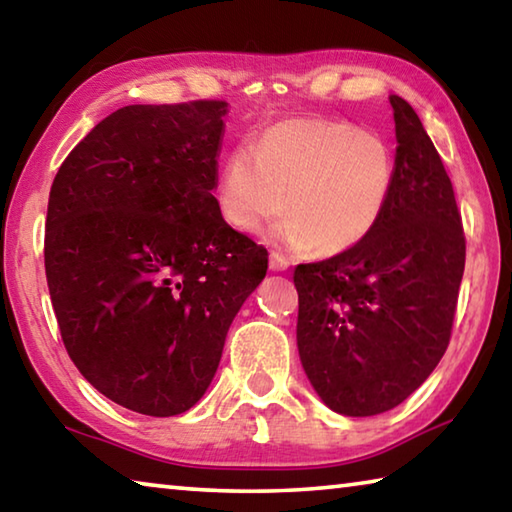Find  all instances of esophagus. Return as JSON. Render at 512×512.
<instances>
[{"label": "esophagus", "instance_id": "34e87169", "mask_svg": "<svg viewBox=\"0 0 512 512\" xmlns=\"http://www.w3.org/2000/svg\"><path fill=\"white\" fill-rule=\"evenodd\" d=\"M268 264H271L273 271H287V268H289V259L284 257L282 253H277V250H273L271 257H268Z\"/></svg>", "mask_w": 512, "mask_h": 512}]
</instances>
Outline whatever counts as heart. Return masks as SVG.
Returning a JSON list of instances; mask_svg holds the SVG:
<instances>
[{
	"instance_id": "heart-1",
	"label": "heart",
	"mask_w": 512,
	"mask_h": 512,
	"mask_svg": "<svg viewBox=\"0 0 512 512\" xmlns=\"http://www.w3.org/2000/svg\"><path fill=\"white\" fill-rule=\"evenodd\" d=\"M393 176L391 149L377 133L348 121L280 119L257 131L250 149L225 155L214 194L232 228L255 232L287 205L293 214L277 237L341 253L375 230Z\"/></svg>"
}]
</instances>
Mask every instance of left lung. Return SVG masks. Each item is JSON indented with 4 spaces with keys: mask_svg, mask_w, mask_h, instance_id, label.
Wrapping results in <instances>:
<instances>
[{
    "mask_svg": "<svg viewBox=\"0 0 512 512\" xmlns=\"http://www.w3.org/2000/svg\"><path fill=\"white\" fill-rule=\"evenodd\" d=\"M395 176L379 223L357 246L298 264V352L329 409H395L452 339L465 232L452 180L420 117L391 94Z\"/></svg>",
    "mask_w": 512,
    "mask_h": 512,
    "instance_id": "left-lung-1",
    "label": "left lung"
}]
</instances>
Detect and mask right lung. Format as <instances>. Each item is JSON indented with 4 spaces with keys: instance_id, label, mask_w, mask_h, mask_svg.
<instances>
[{
    "instance_id": "obj_1",
    "label": "right lung",
    "mask_w": 512,
    "mask_h": 512,
    "mask_svg": "<svg viewBox=\"0 0 512 512\" xmlns=\"http://www.w3.org/2000/svg\"><path fill=\"white\" fill-rule=\"evenodd\" d=\"M228 103L126 106L74 146L47 205L45 271L74 366L108 400L192 409L268 253L216 207Z\"/></svg>"
}]
</instances>
